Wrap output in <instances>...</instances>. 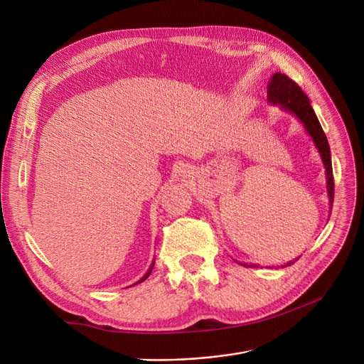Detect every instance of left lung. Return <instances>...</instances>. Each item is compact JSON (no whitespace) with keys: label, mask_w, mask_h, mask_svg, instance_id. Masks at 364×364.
<instances>
[{"label":"left lung","mask_w":364,"mask_h":364,"mask_svg":"<svg viewBox=\"0 0 364 364\" xmlns=\"http://www.w3.org/2000/svg\"><path fill=\"white\" fill-rule=\"evenodd\" d=\"M267 102L273 106H279L282 110L291 113L304 127L305 132L309 134L313 140L321 162L324 165V172H326V187H328V196L329 203L332 208L333 203V174H332V159H331V149L326 139V134L323 132L321 125L316 117V113L310 105V99L305 95V92L299 88L296 82H294L288 76L276 72L273 73L270 82L267 84ZM299 258V257H298ZM298 258L294 261L286 262L282 265L283 269L288 265H292ZM237 262V261H236ZM245 267H258L257 264H247L239 262Z\"/></svg>","instance_id":"obj_1"}]
</instances>
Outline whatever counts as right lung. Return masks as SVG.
Returning a JSON list of instances; mask_svg holds the SVG:
<instances>
[{
    "instance_id": "1",
    "label": "right lung",
    "mask_w": 364,
    "mask_h": 364,
    "mask_svg": "<svg viewBox=\"0 0 364 364\" xmlns=\"http://www.w3.org/2000/svg\"><path fill=\"white\" fill-rule=\"evenodd\" d=\"M153 265H155V258H153V261H151V264H150V267H149V270L146 272V274H144V276H143L137 283H141L143 280H146V279L150 276V273H151V270H153ZM137 283H134V284H137Z\"/></svg>"
}]
</instances>
